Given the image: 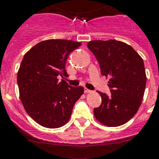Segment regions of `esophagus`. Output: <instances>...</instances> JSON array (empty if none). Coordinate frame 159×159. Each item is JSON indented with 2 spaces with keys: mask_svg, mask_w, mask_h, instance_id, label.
I'll return each instance as SVG.
<instances>
[{
  "mask_svg": "<svg viewBox=\"0 0 159 159\" xmlns=\"http://www.w3.org/2000/svg\"><path fill=\"white\" fill-rule=\"evenodd\" d=\"M92 92V91H91V90H89V89H84V93H91Z\"/></svg>",
  "mask_w": 159,
  "mask_h": 159,
  "instance_id": "1",
  "label": "esophagus"
}]
</instances>
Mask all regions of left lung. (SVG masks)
I'll return each instance as SVG.
<instances>
[{
	"instance_id": "left-lung-1",
	"label": "left lung",
	"mask_w": 159,
	"mask_h": 159,
	"mask_svg": "<svg viewBox=\"0 0 159 159\" xmlns=\"http://www.w3.org/2000/svg\"><path fill=\"white\" fill-rule=\"evenodd\" d=\"M88 48L99 63L102 75L110 78L111 94L98 92L102 103L93 109L95 118L109 127L123 125L135 115L144 97L143 59L132 47L116 40L89 42Z\"/></svg>"
}]
</instances>
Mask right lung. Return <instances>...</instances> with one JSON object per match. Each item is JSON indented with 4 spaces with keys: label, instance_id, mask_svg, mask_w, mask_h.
Instances as JSON below:
<instances>
[{
    "label": "right lung",
    "instance_id": "right-lung-1",
    "mask_svg": "<svg viewBox=\"0 0 159 159\" xmlns=\"http://www.w3.org/2000/svg\"><path fill=\"white\" fill-rule=\"evenodd\" d=\"M80 45L71 40L49 39L24 56L17 75L20 98L26 112L42 126L54 129L66 124L84 93L83 87H72L58 80L68 75L67 57Z\"/></svg>",
    "mask_w": 159,
    "mask_h": 159
}]
</instances>
